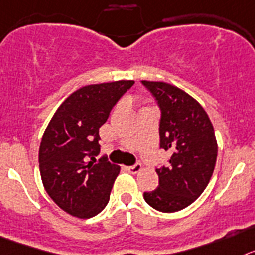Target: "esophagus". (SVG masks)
Instances as JSON below:
<instances>
[{
    "label": "esophagus",
    "instance_id": "1",
    "mask_svg": "<svg viewBox=\"0 0 255 255\" xmlns=\"http://www.w3.org/2000/svg\"><path fill=\"white\" fill-rule=\"evenodd\" d=\"M141 169H142V165H141L140 163H136V164L130 165V167H126V170H128V172H129V173H132V174L138 173Z\"/></svg>",
    "mask_w": 255,
    "mask_h": 255
}]
</instances>
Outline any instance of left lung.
<instances>
[{
  "mask_svg": "<svg viewBox=\"0 0 255 255\" xmlns=\"http://www.w3.org/2000/svg\"><path fill=\"white\" fill-rule=\"evenodd\" d=\"M160 108V147L172 155L156 168L159 186L143 192L150 207L173 213L189 207L203 194L213 174L217 141L203 106L181 88L165 82L141 81Z\"/></svg>",
  "mask_w": 255,
  "mask_h": 255,
  "instance_id": "1",
  "label": "left lung"
}]
</instances>
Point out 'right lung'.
Listing matches in <instances>:
<instances>
[{
    "instance_id": "obj_1",
    "label": "right lung",
    "mask_w": 255,
    "mask_h": 255,
    "mask_svg": "<svg viewBox=\"0 0 255 255\" xmlns=\"http://www.w3.org/2000/svg\"><path fill=\"white\" fill-rule=\"evenodd\" d=\"M134 81L90 85L73 92L56 110L39 146V172L50 198L78 218L96 216L109 203L121 167L100 154L99 129Z\"/></svg>"
}]
</instances>
